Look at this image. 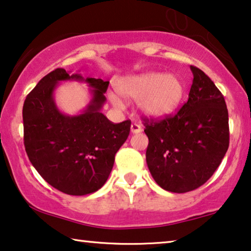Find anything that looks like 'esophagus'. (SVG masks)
<instances>
[{
    "label": "esophagus",
    "instance_id": "34e87169",
    "mask_svg": "<svg viewBox=\"0 0 251 251\" xmlns=\"http://www.w3.org/2000/svg\"><path fill=\"white\" fill-rule=\"evenodd\" d=\"M130 132L133 134H138L142 132V126L140 124H137V123H133L132 125H130Z\"/></svg>",
    "mask_w": 251,
    "mask_h": 251
}]
</instances>
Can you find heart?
Masks as SVG:
<instances>
[{"instance_id":"1","label":"heart","mask_w":251,"mask_h":251,"mask_svg":"<svg viewBox=\"0 0 251 251\" xmlns=\"http://www.w3.org/2000/svg\"><path fill=\"white\" fill-rule=\"evenodd\" d=\"M117 92L109 99L116 107H124L123 98L138 100V108L150 117H164L178 109L185 98L184 82L175 74L147 72L123 77L116 84Z\"/></svg>"}]
</instances>
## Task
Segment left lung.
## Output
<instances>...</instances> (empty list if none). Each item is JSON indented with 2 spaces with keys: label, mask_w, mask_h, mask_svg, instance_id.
<instances>
[{
  "label": "left lung",
  "mask_w": 251,
  "mask_h": 251,
  "mask_svg": "<svg viewBox=\"0 0 251 251\" xmlns=\"http://www.w3.org/2000/svg\"><path fill=\"white\" fill-rule=\"evenodd\" d=\"M190 70L193 84L180 110L161 121L144 118L150 173L161 188L179 194L204 185L229 148L224 97L203 71Z\"/></svg>",
  "instance_id": "left-lung-1"
}]
</instances>
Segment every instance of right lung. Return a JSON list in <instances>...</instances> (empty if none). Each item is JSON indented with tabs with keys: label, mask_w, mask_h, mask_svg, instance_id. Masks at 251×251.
<instances>
[{
	"label": "right lung",
	"mask_w": 251,
	"mask_h": 251,
	"mask_svg": "<svg viewBox=\"0 0 251 251\" xmlns=\"http://www.w3.org/2000/svg\"><path fill=\"white\" fill-rule=\"evenodd\" d=\"M69 79L84 80L92 88L89 104L74 116L63 114L53 100L59 82ZM108 85L109 81L56 69L25 100L24 141L30 162L48 184L67 195L83 196L101 188L129 135L130 121L114 124L100 111Z\"/></svg>",
	"instance_id": "right-lung-1"
}]
</instances>
